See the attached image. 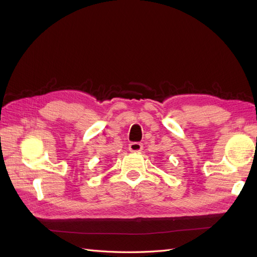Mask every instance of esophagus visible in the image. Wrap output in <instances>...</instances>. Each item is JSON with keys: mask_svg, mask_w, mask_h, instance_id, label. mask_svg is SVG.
Listing matches in <instances>:
<instances>
[{"mask_svg": "<svg viewBox=\"0 0 257 257\" xmlns=\"http://www.w3.org/2000/svg\"><path fill=\"white\" fill-rule=\"evenodd\" d=\"M128 150L131 152H139L143 150V144L141 143H132L128 146Z\"/></svg>", "mask_w": 257, "mask_h": 257, "instance_id": "1", "label": "esophagus"}]
</instances>
